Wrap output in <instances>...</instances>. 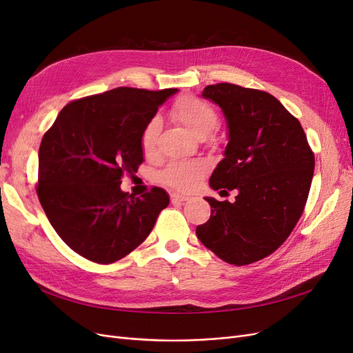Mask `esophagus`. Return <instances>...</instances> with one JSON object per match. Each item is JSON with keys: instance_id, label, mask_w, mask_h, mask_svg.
<instances>
[{"instance_id": "1", "label": "esophagus", "mask_w": 353, "mask_h": 353, "mask_svg": "<svg viewBox=\"0 0 353 353\" xmlns=\"http://www.w3.org/2000/svg\"><path fill=\"white\" fill-rule=\"evenodd\" d=\"M185 200H188V196L178 194V193L170 194V201H172V203H183V201H185Z\"/></svg>"}]
</instances>
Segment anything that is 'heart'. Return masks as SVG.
Wrapping results in <instances>:
<instances>
[{
  "instance_id": "heart-1",
  "label": "heart",
  "mask_w": 353,
  "mask_h": 353,
  "mask_svg": "<svg viewBox=\"0 0 353 353\" xmlns=\"http://www.w3.org/2000/svg\"><path fill=\"white\" fill-rule=\"evenodd\" d=\"M170 116L200 140L210 137L219 125V114L216 109L209 103L194 97V95H184V97L178 99L170 109ZM160 128H162V123H160L159 117H153L144 126L140 141L145 156L154 154ZM203 170H205V165L199 162H175L163 170L160 178L165 184L174 188L190 190L196 184Z\"/></svg>"
}]
</instances>
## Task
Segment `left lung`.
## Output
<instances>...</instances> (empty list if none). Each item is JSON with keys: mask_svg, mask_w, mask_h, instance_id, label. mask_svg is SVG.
I'll list each match as a JSON object with an SVG mask.
<instances>
[{"mask_svg": "<svg viewBox=\"0 0 353 353\" xmlns=\"http://www.w3.org/2000/svg\"><path fill=\"white\" fill-rule=\"evenodd\" d=\"M201 97L219 105L228 128V144L209 185L223 193L236 190L237 196L232 203L205 197L212 213L196 234L222 261L249 265L290 236L305 209L315 157L301 122L274 95L216 83Z\"/></svg>", "mask_w": 353, "mask_h": 353, "instance_id": "1", "label": "left lung"}]
</instances>
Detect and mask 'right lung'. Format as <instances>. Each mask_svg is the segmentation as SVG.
<instances>
[{
    "label": "right lung",
    "instance_id": "right-lung-1",
    "mask_svg": "<svg viewBox=\"0 0 353 353\" xmlns=\"http://www.w3.org/2000/svg\"><path fill=\"white\" fill-rule=\"evenodd\" d=\"M176 91L121 87L74 100L42 137L41 206L60 239L88 261L112 263L130 254L169 205L163 188L135 197L121 184L144 162V126Z\"/></svg>",
    "mask_w": 353,
    "mask_h": 353
}]
</instances>
